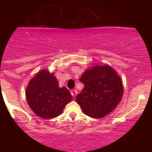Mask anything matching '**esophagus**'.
I'll return each mask as SVG.
<instances>
[{
  "instance_id": "1",
  "label": "esophagus",
  "mask_w": 152,
  "mask_h": 152,
  "mask_svg": "<svg viewBox=\"0 0 152 152\" xmlns=\"http://www.w3.org/2000/svg\"><path fill=\"white\" fill-rule=\"evenodd\" d=\"M76 94H77V91H76V90H71V95L73 96V97H76Z\"/></svg>"
}]
</instances>
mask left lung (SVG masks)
I'll return each mask as SVG.
<instances>
[{
  "label": "left lung",
  "mask_w": 152,
  "mask_h": 152,
  "mask_svg": "<svg viewBox=\"0 0 152 152\" xmlns=\"http://www.w3.org/2000/svg\"><path fill=\"white\" fill-rule=\"evenodd\" d=\"M79 81L84 88L76 96V102L87 115L102 118L110 114L120 103L124 93L121 79L107 65L87 69Z\"/></svg>",
  "instance_id": "left-lung-1"
}]
</instances>
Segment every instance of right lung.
<instances>
[{"instance_id": "add662e5", "label": "right lung", "mask_w": 152, "mask_h": 152, "mask_svg": "<svg viewBox=\"0 0 152 152\" xmlns=\"http://www.w3.org/2000/svg\"><path fill=\"white\" fill-rule=\"evenodd\" d=\"M26 100L34 113L42 118H54L63 111L72 96L65 87H59L53 73L42 70L28 82Z\"/></svg>"}]
</instances>
